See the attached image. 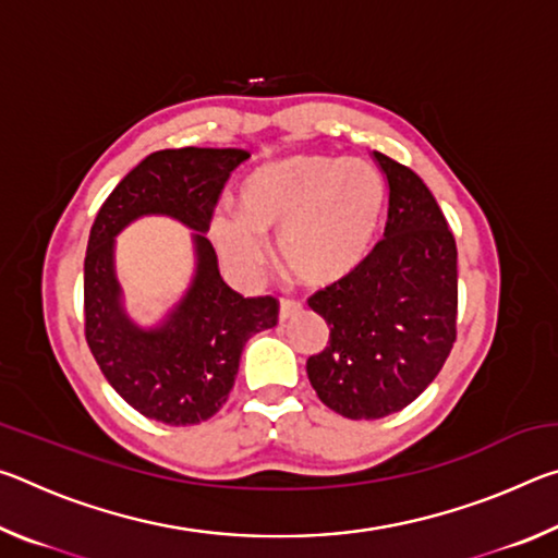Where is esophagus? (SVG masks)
Segmentation results:
<instances>
[{"label":"esophagus","mask_w":558,"mask_h":558,"mask_svg":"<svg viewBox=\"0 0 558 558\" xmlns=\"http://www.w3.org/2000/svg\"><path fill=\"white\" fill-rule=\"evenodd\" d=\"M300 313H302V305L298 300H288V298L280 300V319H282V323H286V319H292Z\"/></svg>","instance_id":"obj_1"}]
</instances>
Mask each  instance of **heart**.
Segmentation results:
<instances>
[{"label": "heart", "instance_id": "heart-1", "mask_svg": "<svg viewBox=\"0 0 558 558\" xmlns=\"http://www.w3.org/2000/svg\"><path fill=\"white\" fill-rule=\"evenodd\" d=\"M386 202L381 174L362 159L292 157L241 186V211L219 204L209 233L233 276L253 278L278 235L282 270L305 286H335L369 256Z\"/></svg>", "mask_w": 558, "mask_h": 558}]
</instances>
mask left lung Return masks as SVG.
Instances as JSON below:
<instances>
[{"label":"left lung","mask_w":558,"mask_h":558,"mask_svg":"<svg viewBox=\"0 0 558 558\" xmlns=\"http://www.w3.org/2000/svg\"><path fill=\"white\" fill-rule=\"evenodd\" d=\"M374 157L389 182L384 239L352 276L307 300L329 325V344L307 359L310 384L352 421L418 399L458 337L456 235L413 169Z\"/></svg>","instance_id":"left-lung-1"}]
</instances>
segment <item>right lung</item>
<instances>
[{
  "mask_svg": "<svg viewBox=\"0 0 558 558\" xmlns=\"http://www.w3.org/2000/svg\"><path fill=\"white\" fill-rule=\"evenodd\" d=\"M243 149L179 147L145 157L102 202L83 266V327L100 372L122 399L167 426H196L219 413L233 389L243 344L278 325L276 298H243L216 266L209 216ZM143 213L174 215L199 230L197 278L187 298L157 330L132 326L119 307L111 239Z\"/></svg>",
  "mask_w": 558,
  "mask_h": 558,
  "instance_id": "add662e5",
  "label": "right lung"
}]
</instances>
